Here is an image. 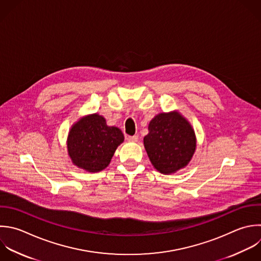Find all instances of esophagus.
I'll list each match as a JSON object with an SVG mask.
<instances>
[{
  "instance_id": "34e87169",
  "label": "esophagus",
  "mask_w": 261,
  "mask_h": 261,
  "mask_svg": "<svg viewBox=\"0 0 261 261\" xmlns=\"http://www.w3.org/2000/svg\"><path fill=\"white\" fill-rule=\"evenodd\" d=\"M126 140H127L128 142H134V143H136V142L139 141V137H138V136H128V137H126Z\"/></svg>"
}]
</instances>
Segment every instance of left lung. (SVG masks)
Masks as SVG:
<instances>
[{"label": "left lung", "mask_w": 261, "mask_h": 261, "mask_svg": "<svg viewBox=\"0 0 261 261\" xmlns=\"http://www.w3.org/2000/svg\"><path fill=\"white\" fill-rule=\"evenodd\" d=\"M148 129L144 146L152 165L159 172L170 174L189 164L196 150V136L179 112L157 114Z\"/></svg>", "instance_id": "8db88e82"}]
</instances>
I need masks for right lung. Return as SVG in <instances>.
<instances>
[{
  "instance_id": "1",
  "label": "right lung",
  "mask_w": 261,
  "mask_h": 261,
  "mask_svg": "<svg viewBox=\"0 0 261 261\" xmlns=\"http://www.w3.org/2000/svg\"><path fill=\"white\" fill-rule=\"evenodd\" d=\"M124 141L122 132L108 126L103 116L95 113L82 117L70 128L68 155L74 165L89 172L106 168L117 147Z\"/></svg>"
}]
</instances>
